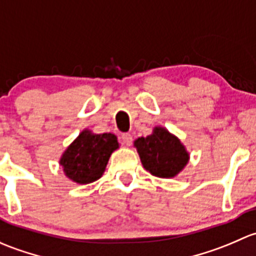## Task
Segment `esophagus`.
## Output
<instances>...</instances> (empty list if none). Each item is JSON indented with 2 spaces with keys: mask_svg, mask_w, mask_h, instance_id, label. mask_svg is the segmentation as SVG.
Segmentation results:
<instances>
[{
  "mask_svg": "<svg viewBox=\"0 0 256 256\" xmlns=\"http://www.w3.org/2000/svg\"><path fill=\"white\" fill-rule=\"evenodd\" d=\"M120 140H122L123 144L127 146H130L132 143H133V138H132V136L129 133H123L122 136H120Z\"/></svg>",
  "mask_w": 256,
  "mask_h": 256,
  "instance_id": "obj_1",
  "label": "esophagus"
}]
</instances>
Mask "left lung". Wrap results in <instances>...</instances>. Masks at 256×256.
Listing matches in <instances>:
<instances>
[{"label": "left lung", "mask_w": 256, "mask_h": 256, "mask_svg": "<svg viewBox=\"0 0 256 256\" xmlns=\"http://www.w3.org/2000/svg\"><path fill=\"white\" fill-rule=\"evenodd\" d=\"M146 170L158 178H174L188 162V152L175 136L165 128L156 127L146 138L134 142Z\"/></svg>", "instance_id": "8db88e82"}]
</instances>
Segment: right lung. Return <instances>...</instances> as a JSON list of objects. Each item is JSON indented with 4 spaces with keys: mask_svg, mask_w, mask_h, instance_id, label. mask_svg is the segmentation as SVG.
Masks as SVG:
<instances>
[{
    "mask_svg": "<svg viewBox=\"0 0 256 256\" xmlns=\"http://www.w3.org/2000/svg\"><path fill=\"white\" fill-rule=\"evenodd\" d=\"M118 148L114 134H94L84 130L60 159L68 178L78 184H91L98 180L106 168L113 152Z\"/></svg>",
    "mask_w": 256,
    "mask_h": 256,
    "instance_id": "obj_1",
    "label": "right lung"
}]
</instances>
